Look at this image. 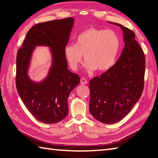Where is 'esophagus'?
I'll return each instance as SVG.
<instances>
[{
	"label": "esophagus",
	"instance_id": "obj_1",
	"mask_svg": "<svg viewBox=\"0 0 158 158\" xmlns=\"http://www.w3.org/2000/svg\"><path fill=\"white\" fill-rule=\"evenodd\" d=\"M87 83H88L87 80L85 78H84V77H82V78L81 79V84L82 85H85V84H87Z\"/></svg>",
	"mask_w": 158,
	"mask_h": 158
}]
</instances>
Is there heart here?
Wrapping results in <instances>:
<instances>
[{"label":"heart","mask_w":158,"mask_h":158,"mask_svg":"<svg viewBox=\"0 0 158 158\" xmlns=\"http://www.w3.org/2000/svg\"><path fill=\"white\" fill-rule=\"evenodd\" d=\"M119 48V37L113 30L90 27L81 31L76 37L74 45H67L64 52L73 70L78 69L84 54L88 71L105 72L114 64Z\"/></svg>","instance_id":"obj_1"}]
</instances>
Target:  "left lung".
Listing matches in <instances>:
<instances>
[{"label":"left lung","instance_id":"obj_1","mask_svg":"<svg viewBox=\"0 0 158 158\" xmlns=\"http://www.w3.org/2000/svg\"><path fill=\"white\" fill-rule=\"evenodd\" d=\"M114 24L124 33V50L113 67L89 83V110L97 120L108 124L124 118L139 99L146 65L144 53L135 41V33L122 25Z\"/></svg>","mask_w":158,"mask_h":158}]
</instances>
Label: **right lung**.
Instances as JSON below:
<instances>
[{
  "label": "right lung",
  "mask_w": 158,
  "mask_h": 158,
  "mask_svg": "<svg viewBox=\"0 0 158 158\" xmlns=\"http://www.w3.org/2000/svg\"><path fill=\"white\" fill-rule=\"evenodd\" d=\"M73 23L74 19L70 17L36 24L27 31L17 52V91L31 114L45 124H55L68 115V96L80 82L78 74L68 70L64 52ZM36 45H47L53 54L49 74L41 83L31 82L27 75Z\"/></svg>",
  "instance_id": "obj_1"
}]
</instances>
